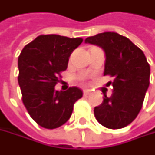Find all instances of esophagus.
Returning a JSON list of instances; mask_svg holds the SVG:
<instances>
[{
  "mask_svg": "<svg viewBox=\"0 0 155 155\" xmlns=\"http://www.w3.org/2000/svg\"><path fill=\"white\" fill-rule=\"evenodd\" d=\"M89 93H90V91H89V90H87V89H84V90H83V94H84V96H87V95H89Z\"/></svg>",
  "mask_w": 155,
  "mask_h": 155,
  "instance_id": "34e87169",
  "label": "esophagus"
}]
</instances>
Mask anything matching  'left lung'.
Returning <instances> with one entry per match:
<instances>
[{"label":"left lung","mask_w":155,"mask_h":155,"mask_svg":"<svg viewBox=\"0 0 155 155\" xmlns=\"http://www.w3.org/2000/svg\"><path fill=\"white\" fill-rule=\"evenodd\" d=\"M105 52L104 76L114 78L112 95H104L95 107V117L109 129H121L139 114L150 84V65L143 52L130 39L117 33L106 32L86 38ZM111 83V82H110Z\"/></svg>","instance_id":"obj_1"}]
</instances>
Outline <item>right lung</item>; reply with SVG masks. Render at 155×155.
<instances>
[{"label":"right lung","instance_id":"1","mask_svg":"<svg viewBox=\"0 0 155 155\" xmlns=\"http://www.w3.org/2000/svg\"><path fill=\"white\" fill-rule=\"evenodd\" d=\"M82 42L79 37L43 35L26 45L18 57V83L24 105L43 128L52 130L66 123L75 102L82 98L83 92L77 87L66 91L54 89L70 54Z\"/></svg>","mask_w":155,"mask_h":155}]
</instances>
